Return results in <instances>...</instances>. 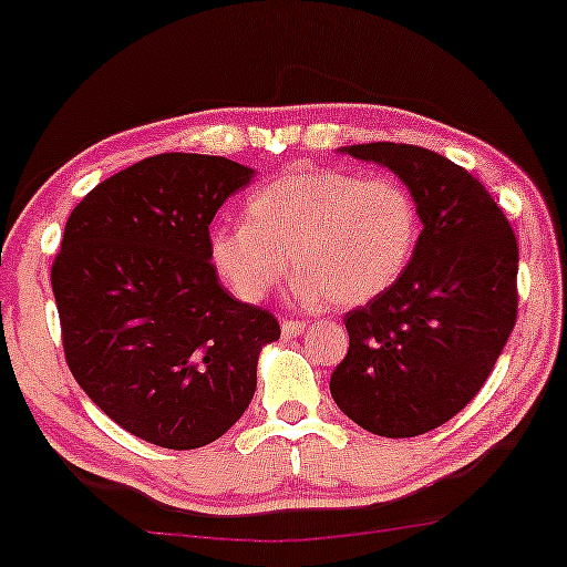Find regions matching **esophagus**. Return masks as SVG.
<instances>
[{
    "instance_id": "obj_1",
    "label": "esophagus",
    "mask_w": 567,
    "mask_h": 567,
    "mask_svg": "<svg viewBox=\"0 0 567 567\" xmlns=\"http://www.w3.org/2000/svg\"><path fill=\"white\" fill-rule=\"evenodd\" d=\"M303 330H306L303 319H282V336H285V338L301 336Z\"/></svg>"
}]
</instances>
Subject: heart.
Segmentation results:
<instances>
[{
    "label": "heart",
    "mask_w": 567,
    "mask_h": 567,
    "mask_svg": "<svg viewBox=\"0 0 567 567\" xmlns=\"http://www.w3.org/2000/svg\"><path fill=\"white\" fill-rule=\"evenodd\" d=\"M420 229V206L404 182L292 172L250 193L243 224L214 229L210 258L243 301H264L292 256V290L303 303L359 306L404 275Z\"/></svg>",
    "instance_id": "b5f03b06"
}]
</instances>
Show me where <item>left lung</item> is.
I'll use <instances>...</instances> for the list:
<instances>
[{
    "mask_svg": "<svg viewBox=\"0 0 567 567\" xmlns=\"http://www.w3.org/2000/svg\"><path fill=\"white\" fill-rule=\"evenodd\" d=\"M346 153L404 179L422 231L393 288L343 317L351 343L330 393L364 431L412 439L462 412L494 370L517 322V240L488 189L433 150Z\"/></svg>",
    "mask_w": 567,
    "mask_h": 567,
    "instance_id": "8db88e82",
    "label": "left lung"
}]
</instances>
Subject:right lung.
I'll return each instance as SVG.
<instances>
[{
    "mask_svg": "<svg viewBox=\"0 0 567 567\" xmlns=\"http://www.w3.org/2000/svg\"><path fill=\"white\" fill-rule=\"evenodd\" d=\"M254 172L197 153L145 158L89 193L52 261L65 361L113 422L200 449L243 417L275 313L218 285L208 227Z\"/></svg>",
    "mask_w": 567,
    "mask_h": 567,
    "instance_id": "1",
    "label": "right lung"
}]
</instances>
